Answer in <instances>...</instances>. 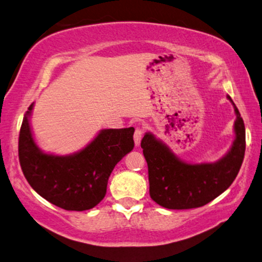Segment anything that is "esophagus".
Listing matches in <instances>:
<instances>
[{
	"instance_id": "34e87169",
	"label": "esophagus",
	"mask_w": 262,
	"mask_h": 262,
	"mask_svg": "<svg viewBox=\"0 0 262 262\" xmlns=\"http://www.w3.org/2000/svg\"><path fill=\"white\" fill-rule=\"evenodd\" d=\"M142 136H143V129L141 127H136L135 128V133H134V142L135 145H139L141 143Z\"/></svg>"
}]
</instances>
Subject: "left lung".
Here are the masks:
<instances>
[{
	"mask_svg": "<svg viewBox=\"0 0 262 262\" xmlns=\"http://www.w3.org/2000/svg\"><path fill=\"white\" fill-rule=\"evenodd\" d=\"M237 114L236 140L221 161L187 164L147 133L141 148L148 164L149 193L152 200L167 209H192L202 207L227 190L236 179L245 155V125L237 106L228 96Z\"/></svg>",
	"mask_w": 262,
	"mask_h": 262,
	"instance_id": "1",
	"label": "left lung"
}]
</instances>
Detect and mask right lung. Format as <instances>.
Segmentation results:
<instances>
[{
  "label": "right lung",
  "mask_w": 262,
  "mask_h": 262,
  "mask_svg": "<svg viewBox=\"0 0 262 262\" xmlns=\"http://www.w3.org/2000/svg\"><path fill=\"white\" fill-rule=\"evenodd\" d=\"M30 105L21 122L18 157L31 187L48 202L66 210L94 208L106 194L114 166L134 148V128L104 129L81 151L70 156L41 152L31 133Z\"/></svg>",
  "instance_id": "add662e5"
}]
</instances>
